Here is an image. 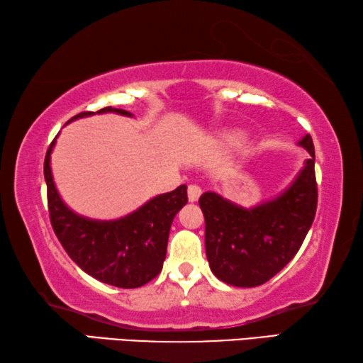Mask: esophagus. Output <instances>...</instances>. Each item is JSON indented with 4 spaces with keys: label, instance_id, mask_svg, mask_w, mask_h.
<instances>
[{
    "label": "esophagus",
    "instance_id": "obj_1",
    "mask_svg": "<svg viewBox=\"0 0 363 363\" xmlns=\"http://www.w3.org/2000/svg\"><path fill=\"white\" fill-rule=\"evenodd\" d=\"M201 194H202V189L199 186H196V185L188 186V201L189 202L198 201L201 198Z\"/></svg>",
    "mask_w": 363,
    "mask_h": 363
}]
</instances>
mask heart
I'll list each match as a JSON object with an SVG mask.
<instances>
[{
  "label": "heart",
  "mask_w": 363,
  "mask_h": 363,
  "mask_svg": "<svg viewBox=\"0 0 363 363\" xmlns=\"http://www.w3.org/2000/svg\"><path fill=\"white\" fill-rule=\"evenodd\" d=\"M223 142L228 146H236V145H239L240 142H242V133H240V132L226 133V135L223 137Z\"/></svg>",
  "instance_id": "1"
}]
</instances>
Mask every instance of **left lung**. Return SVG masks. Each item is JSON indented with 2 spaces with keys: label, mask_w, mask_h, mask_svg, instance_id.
Masks as SVG:
<instances>
[{
  "label": "left lung",
  "mask_w": 363,
  "mask_h": 363,
  "mask_svg": "<svg viewBox=\"0 0 363 363\" xmlns=\"http://www.w3.org/2000/svg\"><path fill=\"white\" fill-rule=\"evenodd\" d=\"M298 145L309 152L294 183L277 198L244 208L207 191L206 253L215 276L234 287H257L274 277L300 250L317 208L315 151L308 133Z\"/></svg>",
  "instance_id": "left-lung-1"
}]
</instances>
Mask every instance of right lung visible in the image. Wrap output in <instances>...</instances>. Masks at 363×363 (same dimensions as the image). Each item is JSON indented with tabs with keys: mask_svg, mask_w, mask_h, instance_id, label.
<instances>
[{
	"mask_svg": "<svg viewBox=\"0 0 363 363\" xmlns=\"http://www.w3.org/2000/svg\"><path fill=\"white\" fill-rule=\"evenodd\" d=\"M97 113L132 116L129 111L111 106ZM92 114L79 113L72 121ZM55 138L44 159V178L50 225L62 247L82 271L100 282L119 289H137L148 284L162 269L172 221L188 202L186 185L156 196L123 218L101 221L81 217L69 211L55 188L50 170Z\"/></svg>",
	"mask_w": 363,
	"mask_h": 363,
	"instance_id": "right-lung-1",
	"label": "right lung"
}]
</instances>
